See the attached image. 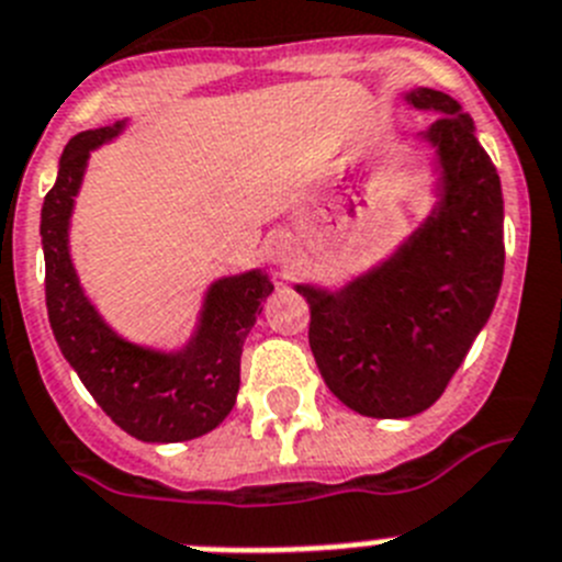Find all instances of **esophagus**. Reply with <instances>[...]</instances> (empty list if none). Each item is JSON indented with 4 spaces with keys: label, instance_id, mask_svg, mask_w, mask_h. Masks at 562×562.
I'll return each mask as SVG.
<instances>
[{
    "label": "esophagus",
    "instance_id": "obj_1",
    "mask_svg": "<svg viewBox=\"0 0 562 562\" xmlns=\"http://www.w3.org/2000/svg\"><path fill=\"white\" fill-rule=\"evenodd\" d=\"M271 257H274L277 266H282V268L291 266L296 257V248H294V243H291V237H285V234H277L274 240H271Z\"/></svg>",
    "mask_w": 562,
    "mask_h": 562
}]
</instances>
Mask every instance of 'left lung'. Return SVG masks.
Segmentation results:
<instances>
[{
	"label": "left lung",
	"mask_w": 562,
	"mask_h": 562,
	"mask_svg": "<svg viewBox=\"0 0 562 562\" xmlns=\"http://www.w3.org/2000/svg\"><path fill=\"white\" fill-rule=\"evenodd\" d=\"M436 149L438 203L387 260L348 285H294L311 308L316 368L341 404L409 418L441 398L504 280V194L475 124L447 92L416 87Z\"/></svg>",
	"instance_id": "8db88e82"
}]
</instances>
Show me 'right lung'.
I'll return each instance as SVG.
<instances>
[{"mask_svg":"<svg viewBox=\"0 0 562 562\" xmlns=\"http://www.w3.org/2000/svg\"><path fill=\"white\" fill-rule=\"evenodd\" d=\"M126 121L78 133L58 160L42 206L47 316L58 348L112 422L138 441L175 443L206 436L232 413L240 390L243 341L274 291L266 271L221 277L206 291L198 328L180 350L121 339L78 282L70 217L92 149L124 133Z\"/></svg>","mask_w":562,"mask_h":562,"instance_id":"obj_1","label":"right lung"}]
</instances>
